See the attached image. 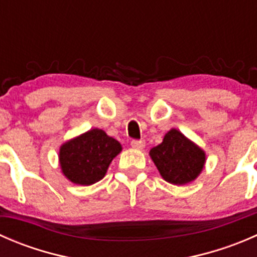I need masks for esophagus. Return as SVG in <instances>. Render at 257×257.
Segmentation results:
<instances>
[{"mask_svg": "<svg viewBox=\"0 0 257 257\" xmlns=\"http://www.w3.org/2000/svg\"><path fill=\"white\" fill-rule=\"evenodd\" d=\"M131 145H132V148H134V149L142 150V149H144L145 142L144 141H132Z\"/></svg>", "mask_w": 257, "mask_h": 257, "instance_id": "esophagus-1", "label": "esophagus"}]
</instances>
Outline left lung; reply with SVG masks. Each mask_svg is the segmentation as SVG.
Wrapping results in <instances>:
<instances>
[{
    "label": "left lung",
    "instance_id": "8db88e82",
    "mask_svg": "<svg viewBox=\"0 0 257 257\" xmlns=\"http://www.w3.org/2000/svg\"><path fill=\"white\" fill-rule=\"evenodd\" d=\"M149 155L162 178L174 185L195 180L206 162L205 152L175 128L165 134L162 143L150 149Z\"/></svg>",
    "mask_w": 257,
    "mask_h": 257
}]
</instances>
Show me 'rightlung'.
Returning a JSON list of instances; mask_svg holds the SVG:
<instances>
[{
    "instance_id": "1",
    "label": "right lung",
    "mask_w": 257,
    "mask_h": 257,
    "mask_svg": "<svg viewBox=\"0 0 257 257\" xmlns=\"http://www.w3.org/2000/svg\"><path fill=\"white\" fill-rule=\"evenodd\" d=\"M121 145L102 129H90L69 139L59 148L58 160L63 175L77 185H92L107 174Z\"/></svg>"
}]
</instances>
